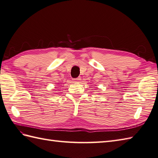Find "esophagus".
Segmentation results:
<instances>
[{
  "label": "esophagus",
  "instance_id": "1",
  "mask_svg": "<svg viewBox=\"0 0 158 158\" xmlns=\"http://www.w3.org/2000/svg\"><path fill=\"white\" fill-rule=\"evenodd\" d=\"M80 81H81V78H77L74 79V81L75 82H79Z\"/></svg>",
  "mask_w": 158,
  "mask_h": 158
}]
</instances>
